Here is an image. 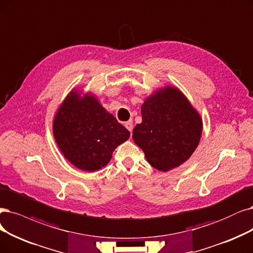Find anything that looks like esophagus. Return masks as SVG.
Listing matches in <instances>:
<instances>
[{
    "label": "esophagus",
    "mask_w": 253,
    "mask_h": 253,
    "mask_svg": "<svg viewBox=\"0 0 253 253\" xmlns=\"http://www.w3.org/2000/svg\"><path fill=\"white\" fill-rule=\"evenodd\" d=\"M125 127L129 130V131L130 132H131L132 131V121H128V122H126V123H125Z\"/></svg>",
    "instance_id": "1"
}]
</instances>
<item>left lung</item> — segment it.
Wrapping results in <instances>:
<instances>
[{
	"label": "left lung",
	"mask_w": 253,
	"mask_h": 253,
	"mask_svg": "<svg viewBox=\"0 0 253 253\" xmlns=\"http://www.w3.org/2000/svg\"><path fill=\"white\" fill-rule=\"evenodd\" d=\"M142 118L132 137L155 169L167 172L179 167L197 148L202 120L179 89L167 86L147 98Z\"/></svg>",
	"instance_id": "obj_1"
}]
</instances>
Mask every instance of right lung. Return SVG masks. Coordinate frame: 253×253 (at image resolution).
<instances>
[{
	"label": "right lung",
	"instance_id": "obj_1",
	"mask_svg": "<svg viewBox=\"0 0 253 253\" xmlns=\"http://www.w3.org/2000/svg\"><path fill=\"white\" fill-rule=\"evenodd\" d=\"M53 133L64 157L78 169L98 171L130 136L128 130L92 96L76 90L65 98L53 123Z\"/></svg>",
	"mask_w": 253,
	"mask_h": 253
}]
</instances>
